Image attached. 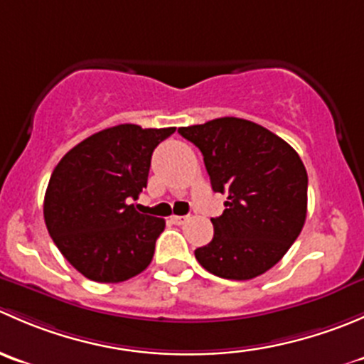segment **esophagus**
Instances as JSON below:
<instances>
[{"label":"esophagus","instance_id":"esophagus-1","mask_svg":"<svg viewBox=\"0 0 364 364\" xmlns=\"http://www.w3.org/2000/svg\"><path fill=\"white\" fill-rule=\"evenodd\" d=\"M186 220H188V216H179V215H172L171 216V222L176 223V225H181V223H185Z\"/></svg>","mask_w":364,"mask_h":364}]
</instances>
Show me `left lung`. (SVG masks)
I'll use <instances>...</instances> for the list:
<instances>
[{
    "label": "left lung",
    "mask_w": 364,
    "mask_h": 364,
    "mask_svg": "<svg viewBox=\"0 0 364 364\" xmlns=\"http://www.w3.org/2000/svg\"><path fill=\"white\" fill-rule=\"evenodd\" d=\"M200 149L211 186L227 193L215 234L196 259L227 280H252L287 253L306 220L308 174L299 155L267 128L218 117L179 128Z\"/></svg>",
    "instance_id": "8db88e82"
}]
</instances>
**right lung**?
<instances>
[{
	"mask_svg": "<svg viewBox=\"0 0 364 364\" xmlns=\"http://www.w3.org/2000/svg\"><path fill=\"white\" fill-rule=\"evenodd\" d=\"M176 128L117 124L72 148L47 185L43 218L65 259L86 278L117 284L142 273L165 220L132 200L148 185L151 155Z\"/></svg>",
	"mask_w": 364,
	"mask_h": 364,
	"instance_id": "right-lung-1",
	"label": "right lung"
}]
</instances>
